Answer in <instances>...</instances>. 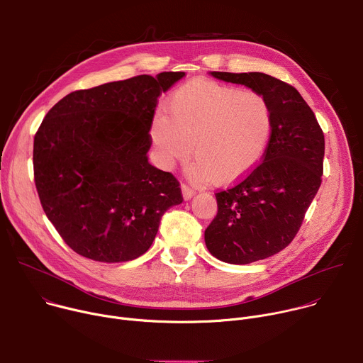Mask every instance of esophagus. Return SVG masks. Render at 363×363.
I'll return each mask as SVG.
<instances>
[{"label":"esophagus","instance_id":"1","mask_svg":"<svg viewBox=\"0 0 363 363\" xmlns=\"http://www.w3.org/2000/svg\"><path fill=\"white\" fill-rule=\"evenodd\" d=\"M181 191H182V196H184L185 201H186V199H191V198L194 196V194H195V191H194L192 188H189L188 185H185V184L181 185Z\"/></svg>","mask_w":363,"mask_h":363}]
</instances>
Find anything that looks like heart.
Instances as JSON below:
<instances>
[{
    "mask_svg": "<svg viewBox=\"0 0 363 363\" xmlns=\"http://www.w3.org/2000/svg\"><path fill=\"white\" fill-rule=\"evenodd\" d=\"M273 129V108L262 93L195 79L171 94L168 116H153L150 139L162 168L185 162L192 146L196 161L188 175L231 185L262 162Z\"/></svg>",
    "mask_w": 363,
    "mask_h": 363,
    "instance_id": "b5f03b06",
    "label": "heart"
}]
</instances>
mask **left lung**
I'll list each match as a JSON object with an SVG mask.
<instances>
[{
    "label": "left lung",
    "mask_w": 363,
    "mask_h": 363,
    "mask_svg": "<svg viewBox=\"0 0 363 363\" xmlns=\"http://www.w3.org/2000/svg\"><path fill=\"white\" fill-rule=\"evenodd\" d=\"M210 74L262 93L274 113L263 162L238 185L216 194L218 213L203 234L218 260L250 264L280 252L296 237L322 182L325 136L293 86L258 72Z\"/></svg>",
    "instance_id": "1"
}]
</instances>
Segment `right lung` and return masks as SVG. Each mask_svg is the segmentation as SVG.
<instances>
[{"mask_svg":"<svg viewBox=\"0 0 363 363\" xmlns=\"http://www.w3.org/2000/svg\"><path fill=\"white\" fill-rule=\"evenodd\" d=\"M185 76L164 72L77 90L48 111L34 136L40 202L77 254L100 263L147 251L178 181L147 161L158 97Z\"/></svg>","mask_w":363,"mask_h":363,"instance_id":"right-lung-1","label":"right lung"}]
</instances>
